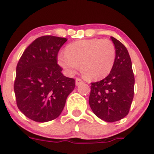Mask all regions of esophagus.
Here are the masks:
<instances>
[{
  "label": "esophagus",
  "mask_w": 154,
  "mask_h": 154,
  "mask_svg": "<svg viewBox=\"0 0 154 154\" xmlns=\"http://www.w3.org/2000/svg\"><path fill=\"white\" fill-rule=\"evenodd\" d=\"M82 82H83V81L81 79L76 78V79H75V85L76 86L82 84Z\"/></svg>",
  "instance_id": "1"
}]
</instances>
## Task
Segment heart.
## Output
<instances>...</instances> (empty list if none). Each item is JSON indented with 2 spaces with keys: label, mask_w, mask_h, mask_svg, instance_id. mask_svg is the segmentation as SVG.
I'll return each mask as SVG.
<instances>
[{
  "label": "heart",
  "mask_w": 154,
  "mask_h": 154,
  "mask_svg": "<svg viewBox=\"0 0 154 154\" xmlns=\"http://www.w3.org/2000/svg\"><path fill=\"white\" fill-rule=\"evenodd\" d=\"M116 48L111 41L92 38L79 40L67 45L65 54H59L57 63L72 75L79 69L86 79L97 81L105 78L113 68Z\"/></svg>",
  "instance_id": "obj_1"
}]
</instances>
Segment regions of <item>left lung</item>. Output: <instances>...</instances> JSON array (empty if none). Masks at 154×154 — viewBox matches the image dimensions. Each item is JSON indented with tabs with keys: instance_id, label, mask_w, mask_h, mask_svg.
<instances>
[{
	"instance_id": "left-lung-1",
	"label": "left lung",
	"mask_w": 154,
	"mask_h": 154,
	"mask_svg": "<svg viewBox=\"0 0 154 154\" xmlns=\"http://www.w3.org/2000/svg\"><path fill=\"white\" fill-rule=\"evenodd\" d=\"M116 48L113 68L103 80L91 83L89 105L94 113L108 122H116L128 115L134 97V76L128 50L111 37Z\"/></svg>"
}]
</instances>
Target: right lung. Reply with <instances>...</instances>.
Listing matches in <instances>:
<instances>
[{"label": "right lung", "instance_id": "right-lung-1", "mask_svg": "<svg viewBox=\"0 0 154 154\" xmlns=\"http://www.w3.org/2000/svg\"><path fill=\"white\" fill-rule=\"evenodd\" d=\"M65 38H38L23 52L17 66L14 92L19 109L30 119L46 122L62 112L75 88L74 79L66 77L57 63Z\"/></svg>", "mask_w": 154, "mask_h": 154}]
</instances>
